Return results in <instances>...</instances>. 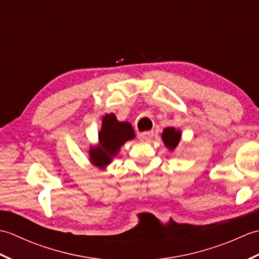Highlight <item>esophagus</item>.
Segmentation results:
<instances>
[{
	"instance_id": "esophagus-1",
	"label": "esophagus",
	"mask_w": 259,
	"mask_h": 259,
	"mask_svg": "<svg viewBox=\"0 0 259 259\" xmlns=\"http://www.w3.org/2000/svg\"><path fill=\"white\" fill-rule=\"evenodd\" d=\"M153 136L152 131H145V133H139L138 137L141 141H149Z\"/></svg>"
}]
</instances>
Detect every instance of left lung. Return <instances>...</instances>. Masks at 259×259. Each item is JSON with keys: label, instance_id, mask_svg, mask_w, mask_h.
Wrapping results in <instances>:
<instances>
[{"label": "left lung", "instance_id": "obj_1", "mask_svg": "<svg viewBox=\"0 0 259 259\" xmlns=\"http://www.w3.org/2000/svg\"><path fill=\"white\" fill-rule=\"evenodd\" d=\"M161 138L164 146L172 151L179 144L180 138H181V131L176 130L175 128H172V126H168V128L163 129L161 134Z\"/></svg>", "mask_w": 259, "mask_h": 259}]
</instances>
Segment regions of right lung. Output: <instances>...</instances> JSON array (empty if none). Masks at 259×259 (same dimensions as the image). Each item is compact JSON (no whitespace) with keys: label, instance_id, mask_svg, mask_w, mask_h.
Here are the masks:
<instances>
[{"label":"right lung","instance_id":"right-lung-1","mask_svg":"<svg viewBox=\"0 0 259 259\" xmlns=\"http://www.w3.org/2000/svg\"><path fill=\"white\" fill-rule=\"evenodd\" d=\"M98 137L99 144L89 150L90 161L99 168H104L118 155L121 146L134 139L136 135L129 122H120L113 113H110L103 117Z\"/></svg>","mask_w":259,"mask_h":259}]
</instances>
